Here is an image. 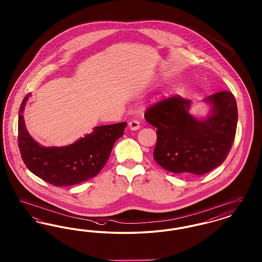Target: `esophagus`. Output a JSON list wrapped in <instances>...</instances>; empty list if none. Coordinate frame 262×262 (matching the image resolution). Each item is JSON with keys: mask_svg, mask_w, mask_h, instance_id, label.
<instances>
[{"mask_svg": "<svg viewBox=\"0 0 262 262\" xmlns=\"http://www.w3.org/2000/svg\"><path fill=\"white\" fill-rule=\"evenodd\" d=\"M128 127H129L132 130H137V129H139V127H140V124H139L138 121L133 120V121H130V122L128 123Z\"/></svg>", "mask_w": 262, "mask_h": 262, "instance_id": "obj_1", "label": "esophagus"}]
</instances>
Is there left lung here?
<instances>
[{
  "label": "left lung",
  "instance_id": "1",
  "mask_svg": "<svg viewBox=\"0 0 262 262\" xmlns=\"http://www.w3.org/2000/svg\"><path fill=\"white\" fill-rule=\"evenodd\" d=\"M203 101L210 110L200 119L189 113L191 102L181 96L162 100L144 114L157 128L153 157L163 169L183 176L206 174L227 158L237 130L236 99L221 91Z\"/></svg>",
  "mask_w": 262,
  "mask_h": 262
}]
</instances>
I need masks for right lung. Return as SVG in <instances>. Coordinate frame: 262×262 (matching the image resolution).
<instances>
[{
	"label": "right lung",
	"instance_id": "1",
	"mask_svg": "<svg viewBox=\"0 0 262 262\" xmlns=\"http://www.w3.org/2000/svg\"><path fill=\"white\" fill-rule=\"evenodd\" d=\"M23 100L18 111V147L28 170L56 187L80 184L95 177L107 162L115 142L124 135L126 123L99 125L91 134L67 146H42L26 129Z\"/></svg>",
	"mask_w": 262,
	"mask_h": 262
}]
</instances>
